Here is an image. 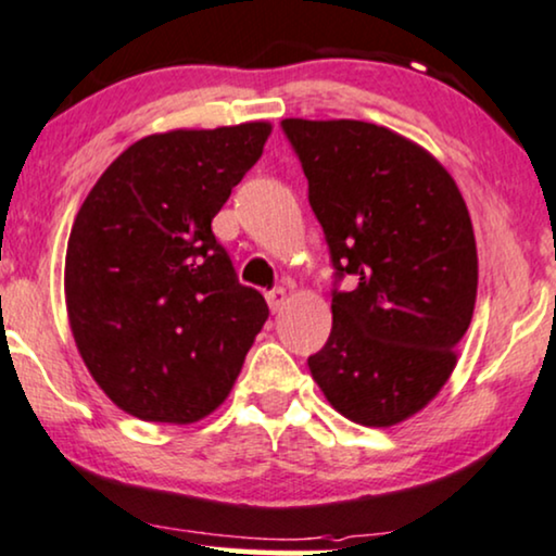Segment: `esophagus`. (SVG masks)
Here are the masks:
<instances>
[{"label":"esophagus","mask_w":556,"mask_h":556,"mask_svg":"<svg viewBox=\"0 0 556 556\" xmlns=\"http://www.w3.org/2000/svg\"><path fill=\"white\" fill-rule=\"evenodd\" d=\"M266 302H269V307L274 313L282 311V305L287 302V290L285 287H274V290L266 292Z\"/></svg>","instance_id":"34e87169"}]
</instances>
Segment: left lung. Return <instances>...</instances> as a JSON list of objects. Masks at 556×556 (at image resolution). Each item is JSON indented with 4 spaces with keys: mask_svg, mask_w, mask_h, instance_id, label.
Wrapping results in <instances>:
<instances>
[{
    "mask_svg": "<svg viewBox=\"0 0 556 556\" xmlns=\"http://www.w3.org/2000/svg\"><path fill=\"white\" fill-rule=\"evenodd\" d=\"M307 177L336 277L333 328L307 359L323 395L354 424L388 428L452 377L477 298L465 197L426 149L362 121H282Z\"/></svg>",
    "mask_w": 556,
    "mask_h": 556,
    "instance_id": "8db88e82",
    "label": "left lung"
}]
</instances>
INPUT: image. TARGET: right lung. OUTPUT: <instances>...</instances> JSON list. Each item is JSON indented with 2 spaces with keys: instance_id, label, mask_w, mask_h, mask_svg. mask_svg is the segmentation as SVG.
<instances>
[{
  "instance_id": "add662e5",
  "label": "right lung",
  "mask_w": 556,
  "mask_h": 556,
  "mask_svg": "<svg viewBox=\"0 0 556 556\" xmlns=\"http://www.w3.org/2000/svg\"><path fill=\"white\" fill-rule=\"evenodd\" d=\"M269 132L258 121L140 138L76 213L68 326L89 375L130 416L177 426L210 416L269 318L213 233Z\"/></svg>"
}]
</instances>
